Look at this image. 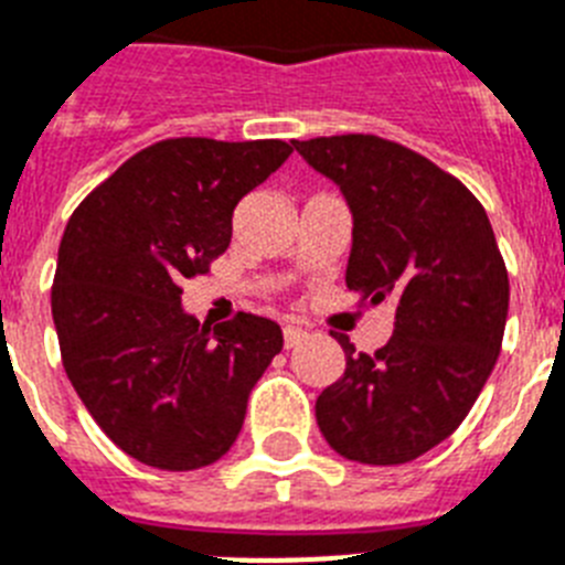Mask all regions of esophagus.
<instances>
[{"mask_svg":"<svg viewBox=\"0 0 565 565\" xmlns=\"http://www.w3.org/2000/svg\"><path fill=\"white\" fill-rule=\"evenodd\" d=\"M307 339V330L305 327H298V324H287L284 327V348L290 350L296 348V344H301V341Z\"/></svg>","mask_w":565,"mask_h":565,"instance_id":"esophagus-1","label":"esophagus"}]
</instances>
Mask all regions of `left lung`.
<instances>
[{
	"mask_svg": "<svg viewBox=\"0 0 565 565\" xmlns=\"http://www.w3.org/2000/svg\"><path fill=\"white\" fill-rule=\"evenodd\" d=\"M353 215L348 290L393 305V335L355 353L316 399L327 445L364 466H402L454 434L500 355L509 273L486 210L457 178L373 135L292 140Z\"/></svg>",
	"mask_w": 565,
	"mask_h": 565,
	"instance_id": "1",
	"label": "left lung"
}]
</instances>
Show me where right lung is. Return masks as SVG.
Masks as SVG:
<instances>
[{
  "mask_svg": "<svg viewBox=\"0 0 565 565\" xmlns=\"http://www.w3.org/2000/svg\"><path fill=\"white\" fill-rule=\"evenodd\" d=\"M292 154L284 140L178 137L137 151L65 226L51 312L65 373L117 448L160 471L212 466L238 439L281 327L238 312L215 330L180 284L232 241V212Z\"/></svg>",
  "mask_w": 565,
  "mask_h": 565,
  "instance_id": "obj_1",
  "label": "right lung"
}]
</instances>
